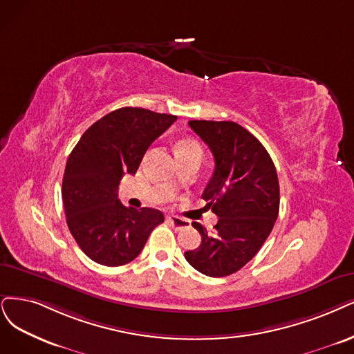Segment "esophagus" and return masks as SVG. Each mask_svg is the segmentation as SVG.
<instances>
[{"label": "esophagus", "instance_id": "esophagus-1", "mask_svg": "<svg viewBox=\"0 0 354 354\" xmlns=\"http://www.w3.org/2000/svg\"><path fill=\"white\" fill-rule=\"evenodd\" d=\"M167 221H169V223L172 225V227H175L176 230L187 229V227L191 226V223H189L188 220L180 218V217H178V216H169V217H167Z\"/></svg>", "mask_w": 354, "mask_h": 354}]
</instances>
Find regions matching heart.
<instances>
[{
	"label": "heart",
	"mask_w": 354,
	"mask_h": 354,
	"mask_svg": "<svg viewBox=\"0 0 354 354\" xmlns=\"http://www.w3.org/2000/svg\"><path fill=\"white\" fill-rule=\"evenodd\" d=\"M176 151L179 154V157H187V156H192V154H203V149L200 146L198 141H195L192 138H184L178 142L176 146Z\"/></svg>",
	"instance_id": "heart-1"
}]
</instances>
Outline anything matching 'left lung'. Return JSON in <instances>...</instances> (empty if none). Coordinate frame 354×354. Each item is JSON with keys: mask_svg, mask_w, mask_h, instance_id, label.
I'll use <instances>...</instances> for the list:
<instances>
[{"mask_svg": "<svg viewBox=\"0 0 354 354\" xmlns=\"http://www.w3.org/2000/svg\"><path fill=\"white\" fill-rule=\"evenodd\" d=\"M194 133L210 147L216 167L203 192L207 208L218 217L201 234L188 263L208 277H225L257 255L276 223L280 208L279 178L266 147L248 129L232 121H189Z\"/></svg>", "mask_w": 354, "mask_h": 354, "instance_id": "8db88e82", "label": "left lung"}]
</instances>
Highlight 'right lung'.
<instances>
[{
    "instance_id": "1",
    "label": "right lung",
    "mask_w": 354,
    "mask_h": 354,
    "mask_svg": "<svg viewBox=\"0 0 354 354\" xmlns=\"http://www.w3.org/2000/svg\"><path fill=\"white\" fill-rule=\"evenodd\" d=\"M176 121L175 115L121 108L100 118L68 156L62 179L67 225L95 263L118 267L138 257L163 213L133 208L118 198L124 175H134L150 144Z\"/></svg>"
}]
</instances>
